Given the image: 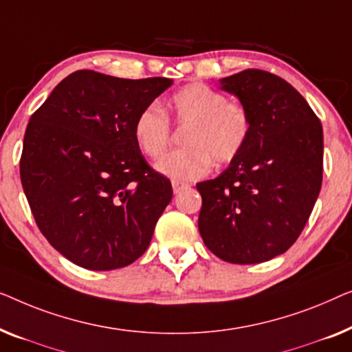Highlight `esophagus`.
<instances>
[{
    "label": "esophagus",
    "instance_id": "obj_1",
    "mask_svg": "<svg viewBox=\"0 0 352 352\" xmlns=\"http://www.w3.org/2000/svg\"><path fill=\"white\" fill-rule=\"evenodd\" d=\"M190 185L188 183H182L178 180H172V188H174V192H180L182 190H185V188H188Z\"/></svg>",
    "mask_w": 352,
    "mask_h": 352
}]
</instances>
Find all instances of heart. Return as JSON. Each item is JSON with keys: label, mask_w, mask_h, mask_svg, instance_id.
<instances>
[{"label": "heart", "mask_w": 352, "mask_h": 352, "mask_svg": "<svg viewBox=\"0 0 352 352\" xmlns=\"http://www.w3.org/2000/svg\"><path fill=\"white\" fill-rule=\"evenodd\" d=\"M174 120L185 148L157 161L156 169L178 182H192L209 174L212 164L225 166L244 151L252 133L245 105L231 102L223 92L204 82H191L170 98ZM133 140L143 155L160 157L172 140V122L157 103H148L133 121Z\"/></svg>", "instance_id": "heart-1"}]
</instances>
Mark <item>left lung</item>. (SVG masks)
I'll use <instances>...</instances> for the list:
<instances>
[{
	"label": "left lung",
	"mask_w": 352,
	"mask_h": 352,
	"mask_svg": "<svg viewBox=\"0 0 352 352\" xmlns=\"http://www.w3.org/2000/svg\"><path fill=\"white\" fill-rule=\"evenodd\" d=\"M252 116L244 151L214 180L197 183L199 232L212 254L234 265L268 261L289 250L322 185L319 118L285 79L249 68L221 79Z\"/></svg>",
	"instance_id": "1"
}]
</instances>
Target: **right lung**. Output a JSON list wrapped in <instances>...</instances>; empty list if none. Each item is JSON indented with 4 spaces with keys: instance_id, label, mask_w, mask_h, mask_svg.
I'll return each mask as SVG.
<instances>
[{
    "instance_id": "1",
    "label": "right lung",
    "mask_w": 352,
    "mask_h": 352,
    "mask_svg": "<svg viewBox=\"0 0 352 352\" xmlns=\"http://www.w3.org/2000/svg\"><path fill=\"white\" fill-rule=\"evenodd\" d=\"M170 84L78 70L30 118L23 191L49 244L81 268H122L150 245L172 185L143 157L132 127Z\"/></svg>"
}]
</instances>
